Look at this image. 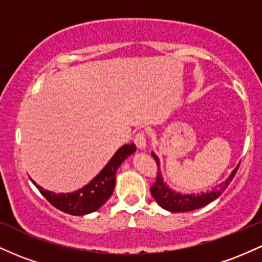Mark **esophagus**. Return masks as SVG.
<instances>
[{"label":"esophagus","instance_id":"1","mask_svg":"<svg viewBox=\"0 0 262 262\" xmlns=\"http://www.w3.org/2000/svg\"><path fill=\"white\" fill-rule=\"evenodd\" d=\"M134 143L135 145L138 146V149H145L146 148V139H145V134L144 132H140L135 135L134 138Z\"/></svg>","mask_w":262,"mask_h":262}]
</instances>
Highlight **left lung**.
Wrapping results in <instances>:
<instances>
[{"instance_id": "left-lung-1", "label": "left lung", "mask_w": 262, "mask_h": 262, "mask_svg": "<svg viewBox=\"0 0 262 262\" xmlns=\"http://www.w3.org/2000/svg\"><path fill=\"white\" fill-rule=\"evenodd\" d=\"M152 158L155 159L156 165H158V176H156V181L154 185L150 187V192H151L152 197L155 198V201L158 202L159 206L161 208L169 210V212L173 213H180V212H191V210L200 209L202 207L207 206V204L213 202L214 200L221 196L222 192L228 187V185L231 182V180L235 176L237 169H239V165L231 171L230 176L225 180V182L218 186V188L213 189V191L207 192V193H201V194H182L180 192L173 191L169 187L166 182L162 179L161 172H160V161L159 158L154 152H151Z\"/></svg>"}]
</instances>
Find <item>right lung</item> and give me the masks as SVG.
I'll return each instance as SVG.
<instances>
[{"mask_svg":"<svg viewBox=\"0 0 262 262\" xmlns=\"http://www.w3.org/2000/svg\"><path fill=\"white\" fill-rule=\"evenodd\" d=\"M135 150H137V146L134 143L123 145L95 179L91 180L90 183H87L82 188L71 193H55V192L45 191L33 180L32 182L55 208L71 215L89 214L100 209L107 202L108 198L112 196L114 186H116L117 170L129 155L135 152Z\"/></svg>","mask_w":262,"mask_h":262,"instance_id":"right-lung-1","label":"right lung"}]
</instances>
